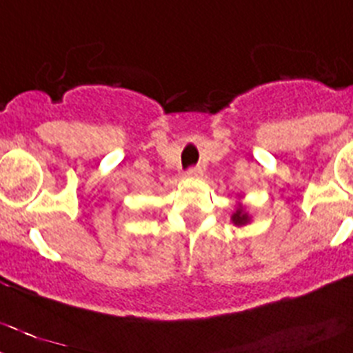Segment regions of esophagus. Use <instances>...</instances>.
<instances>
[{
  "mask_svg": "<svg viewBox=\"0 0 353 353\" xmlns=\"http://www.w3.org/2000/svg\"><path fill=\"white\" fill-rule=\"evenodd\" d=\"M188 177H200L202 176V169L200 167H192V169H188Z\"/></svg>",
  "mask_w": 353,
  "mask_h": 353,
  "instance_id": "obj_1",
  "label": "esophagus"
}]
</instances>
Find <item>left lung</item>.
<instances>
[{"label":"left lung","instance_id":"left-lung-1","mask_svg":"<svg viewBox=\"0 0 353 353\" xmlns=\"http://www.w3.org/2000/svg\"><path fill=\"white\" fill-rule=\"evenodd\" d=\"M232 221H233V225H235V226H243V225H247V223L251 221V217H249V214L243 210L242 205H239V209L233 212Z\"/></svg>","mask_w":353,"mask_h":353}]
</instances>
